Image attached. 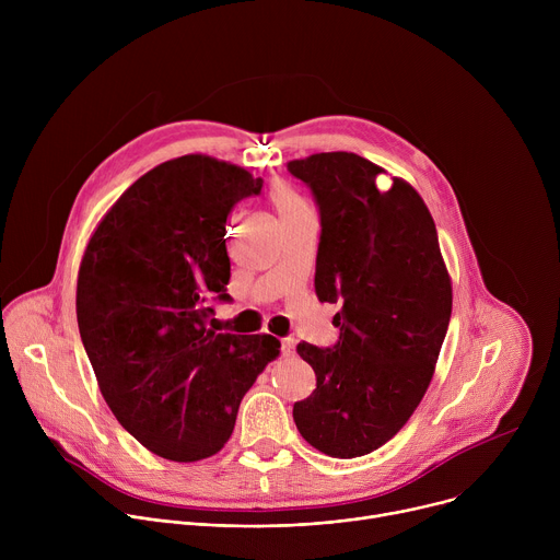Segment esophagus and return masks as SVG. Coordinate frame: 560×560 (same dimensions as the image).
<instances>
[{"mask_svg":"<svg viewBox=\"0 0 560 560\" xmlns=\"http://www.w3.org/2000/svg\"><path fill=\"white\" fill-rule=\"evenodd\" d=\"M281 352H283V357H290L294 352V339L292 337L281 339Z\"/></svg>","mask_w":560,"mask_h":560,"instance_id":"esophagus-1","label":"esophagus"}]
</instances>
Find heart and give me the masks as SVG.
<instances>
[{
	"label": "heart",
	"mask_w": 560,
	"mask_h": 560,
	"mask_svg": "<svg viewBox=\"0 0 560 560\" xmlns=\"http://www.w3.org/2000/svg\"><path fill=\"white\" fill-rule=\"evenodd\" d=\"M272 201H275V206H277L279 212H288V210H294V208L305 206L294 192H290V190H285V188H277V190L272 192Z\"/></svg>",
	"instance_id": "1"
}]
</instances>
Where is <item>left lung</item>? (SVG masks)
I'll list each match as a JSON object with an SVG mask.
<instances>
[{
  "instance_id": "left-lung-1",
  "label": "left lung",
  "mask_w": 560,
  "mask_h": 560,
  "mask_svg": "<svg viewBox=\"0 0 560 560\" xmlns=\"http://www.w3.org/2000/svg\"><path fill=\"white\" fill-rule=\"evenodd\" d=\"M318 208L314 292L341 303L339 341L296 352L316 387L296 401L301 436L335 458L370 454L401 430L432 381L450 326L452 285L434 219L419 192L354 152L288 164Z\"/></svg>"
}]
</instances>
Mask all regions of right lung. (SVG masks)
Returning a JSON list of instances; mask_svg holds the SVG:
<instances>
[{
  "mask_svg": "<svg viewBox=\"0 0 560 560\" xmlns=\"http://www.w3.org/2000/svg\"><path fill=\"white\" fill-rule=\"evenodd\" d=\"M261 177L186 154L110 208L82 259L77 324L117 421L150 452L192 463L230 439L238 404L279 354L270 335L217 332L230 303L225 221Z\"/></svg>",
  "mask_w": 560,
  "mask_h": 560,
  "instance_id": "1",
  "label": "right lung"
}]
</instances>
